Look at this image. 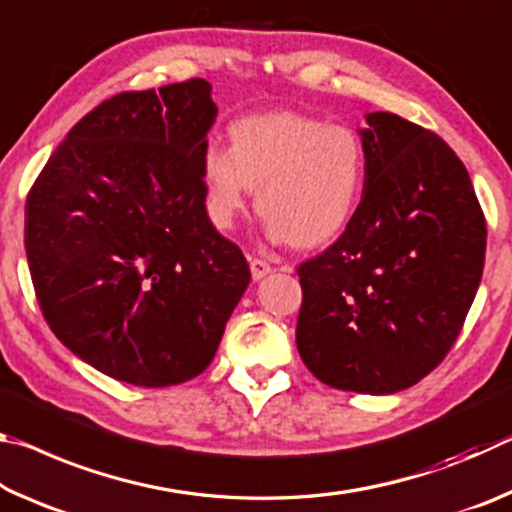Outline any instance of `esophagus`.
<instances>
[{
    "instance_id": "esophagus-1",
    "label": "esophagus",
    "mask_w": 512,
    "mask_h": 512,
    "mask_svg": "<svg viewBox=\"0 0 512 512\" xmlns=\"http://www.w3.org/2000/svg\"><path fill=\"white\" fill-rule=\"evenodd\" d=\"M271 271H273V266L268 264L266 259H257V257L250 259V273H253V280H262V277Z\"/></svg>"
}]
</instances>
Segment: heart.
<instances>
[{"label":"heart","mask_w":512,"mask_h":512,"mask_svg":"<svg viewBox=\"0 0 512 512\" xmlns=\"http://www.w3.org/2000/svg\"><path fill=\"white\" fill-rule=\"evenodd\" d=\"M203 178L214 223L230 228L257 187V212L275 241L314 248L348 228L366 189L361 137L300 112H264L230 126V149L205 146Z\"/></svg>","instance_id":"b5f03b06"}]
</instances>
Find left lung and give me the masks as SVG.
<instances>
[{"instance_id":"left-lung-1","label":"left lung","mask_w":512,"mask_h":512,"mask_svg":"<svg viewBox=\"0 0 512 512\" xmlns=\"http://www.w3.org/2000/svg\"><path fill=\"white\" fill-rule=\"evenodd\" d=\"M359 131L368 178L343 235L298 266V352L323 384L391 395L452 350L479 289L485 219L436 133L393 112Z\"/></svg>"}]
</instances>
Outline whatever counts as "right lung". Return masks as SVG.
Returning <instances> with one entry per match:
<instances>
[{
    "instance_id": "obj_1",
    "label": "right lung",
    "mask_w": 512,
    "mask_h": 512,
    "mask_svg": "<svg viewBox=\"0 0 512 512\" xmlns=\"http://www.w3.org/2000/svg\"><path fill=\"white\" fill-rule=\"evenodd\" d=\"M216 112L203 79L121 92L67 133L27 196L42 316L112 379L162 388L201 375L250 282L205 207Z\"/></svg>"
}]
</instances>
